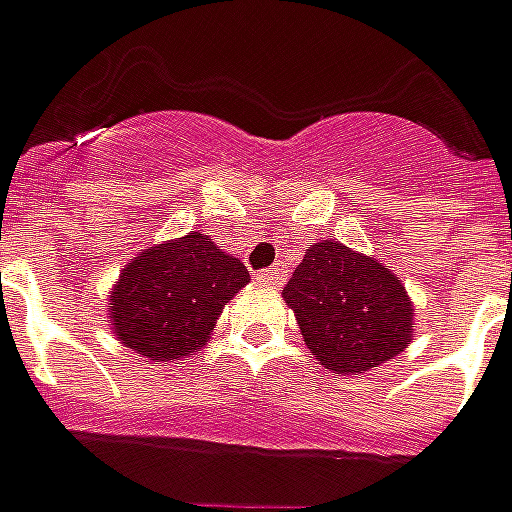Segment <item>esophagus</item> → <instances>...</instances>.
Instances as JSON below:
<instances>
[{"mask_svg": "<svg viewBox=\"0 0 512 512\" xmlns=\"http://www.w3.org/2000/svg\"><path fill=\"white\" fill-rule=\"evenodd\" d=\"M255 280L260 285H274V288H280L282 282H285V271L280 266L277 268H263V271H257Z\"/></svg>", "mask_w": 512, "mask_h": 512, "instance_id": "esophagus-1", "label": "esophagus"}]
</instances>
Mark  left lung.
Masks as SVG:
<instances>
[{"instance_id": "left-lung-1", "label": "left lung", "mask_w": 512, "mask_h": 512, "mask_svg": "<svg viewBox=\"0 0 512 512\" xmlns=\"http://www.w3.org/2000/svg\"><path fill=\"white\" fill-rule=\"evenodd\" d=\"M282 296L307 349L338 374L382 366L405 352L413 332V305L399 277L338 241L310 246Z\"/></svg>"}]
</instances>
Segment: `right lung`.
<instances>
[{
    "label": "right lung",
    "mask_w": 512,
    "mask_h": 512,
    "mask_svg": "<svg viewBox=\"0 0 512 512\" xmlns=\"http://www.w3.org/2000/svg\"><path fill=\"white\" fill-rule=\"evenodd\" d=\"M246 282L244 263L224 255L210 235L157 244L121 271L110 296L113 330L138 355L177 360L207 341L221 307Z\"/></svg>",
    "instance_id": "add662e5"
}]
</instances>
